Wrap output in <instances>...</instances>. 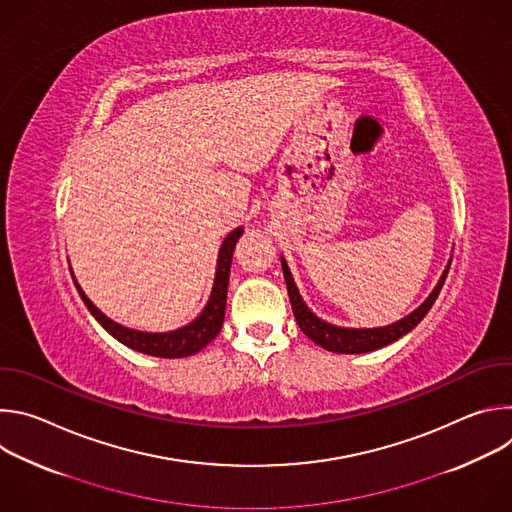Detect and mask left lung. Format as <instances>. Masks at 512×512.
Instances as JSON below:
<instances>
[{
	"label": "left lung",
	"instance_id": "1",
	"mask_svg": "<svg viewBox=\"0 0 512 512\" xmlns=\"http://www.w3.org/2000/svg\"><path fill=\"white\" fill-rule=\"evenodd\" d=\"M450 265H452V261L446 265L440 281H437V285L433 287L429 298L417 310H413L409 316H405L403 320H399L395 324H389V326H383V328H340V326H332V324L320 320L316 314H312V310L306 306V302L300 296L298 285L294 283V277H291L285 259L281 257V269H283V277H285V285H287V294H289L291 310H294L298 326L318 346H322L330 352H338V354L373 352L377 348H383V346L399 340L407 332H411L425 318V314L431 310L437 296H440V289L444 287Z\"/></svg>",
	"mask_w": 512,
	"mask_h": 512
}]
</instances>
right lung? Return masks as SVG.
I'll list each match as a JSON object with an SVG mask.
<instances>
[{
	"label": "right lung",
	"mask_w": 512,
	"mask_h": 512,
	"mask_svg": "<svg viewBox=\"0 0 512 512\" xmlns=\"http://www.w3.org/2000/svg\"><path fill=\"white\" fill-rule=\"evenodd\" d=\"M243 235V229H235L229 233V237L223 241L221 251H218V261H216V275H214V285L210 291L208 304L200 312L196 320L190 324L172 330V332H139L133 328H125L111 318H107L81 289L79 281L75 279V273H72V279H75V285L79 289V296L83 298L85 306L89 312L95 316V320L121 344L150 354V356H160V358H184L200 352L210 340L216 338V334L221 332L223 322H225V308H227V287H229V273H231V261H233V251Z\"/></svg>",
	"instance_id": "add662e5"
}]
</instances>
